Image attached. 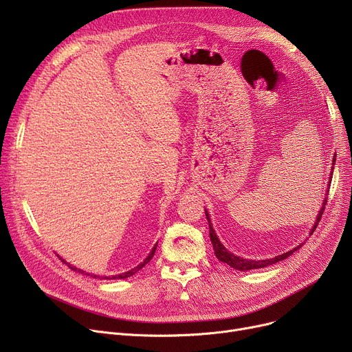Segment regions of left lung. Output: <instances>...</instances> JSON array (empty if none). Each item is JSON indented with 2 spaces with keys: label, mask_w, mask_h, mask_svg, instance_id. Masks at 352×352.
Returning a JSON list of instances; mask_svg holds the SVG:
<instances>
[{
  "label": "left lung",
  "mask_w": 352,
  "mask_h": 352,
  "mask_svg": "<svg viewBox=\"0 0 352 352\" xmlns=\"http://www.w3.org/2000/svg\"><path fill=\"white\" fill-rule=\"evenodd\" d=\"M334 164H336V162H334ZM322 206H324V207L321 208V211H320V214H318L317 223H316V226H314L311 234L314 232V230L317 228V226H318V223H320V219H321V217H322V214H324V210H325V206H327V199H325V202H322ZM206 215H207L208 224H210V238H211V243H212V247H214V251H215V256L218 258L219 261H223V263L228 264L230 267H232L234 270H238V271H248V270H255V268H264V267H268V265H271V264L283 261V260H285V258H288L294 251H297V250L302 245V244H301V245H298V247H295L294 250H291V251H288V252H284L283 255H276L275 258H271V260H261V261H258V260H256V261H254V260H245V258H239V256L234 255L232 252H228V251L226 250V247L219 243V239H218V236L215 235L214 228L211 227V221H210V217H208L207 211H206Z\"/></svg>",
  "instance_id": "1"
}]
</instances>
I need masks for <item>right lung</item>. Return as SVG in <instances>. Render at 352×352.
Instances as JSON below:
<instances>
[{"label": "right lung", "instance_id": "right-lung-1", "mask_svg": "<svg viewBox=\"0 0 352 352\" xmlns=\"http://www.w3.org/2000/svg\"><path fill=\"white\" fill-rule=\"evenodd\" d=\"M155 250H157V244H155V247L153 248V251L150 252V255H148L145 260H144V263H141L138 267H135L134 270H131V271H128V272H122V274H120V275H116V276H113V278H126V276H131V275H134L137 271H140L146 263H150L151 261V258L154 256V254H155ZM63 263H65L64 260H63ZM68 267L71 268V270H74V271H77V268L76 267H71L69 264H68ZM78 272H81V270H78ZM82 274H84V271H82ZM87 275H89V274H87ZM94 278H97V275H94ZM107 280H109V278H107Z\"/></svg>", "mask_w": 352, "mask_h": 352}]
</instances>
